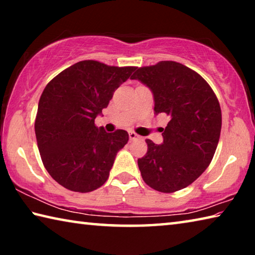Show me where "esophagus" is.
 Instances as JSON below:
<instances>
[{"label": "esophagus", "instance_id": "34e87169", "mask_svg": "<svg viewBox=\"0 0 255 255\" xmlns=\"http://www.w3.org/2000/svg\"><path fill=\"white\" fill-rule=\"evenodd\" d=\"M137 138H139V136H138L135 131H129V139L133 140V139H137Z\"/></svg>", "mask_w": 255, "mask_h": 255}]
</instances>
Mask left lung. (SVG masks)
Masks as SVG:
<instances>
[{
    "instance_id": "left-lung-1",
    "label": "left lung",
    "mask_w": 255,
    "mask_h": 255,
    "mask_svg": "<svg viewBox=\"0 0 255 255\" xmlns=\"http://www.w3.org/2000/svg\"><path fill=\"white\" fill-rule=\"evenodd\" d=\"M131 79L150 89L155 114L169 117L162 145L146 139L147 153L138 158L141 178L164 193L188 187L204 173L217 148L222 129L217 97L197 72L172 60L139 67Z\"/></svg>"
}]
</instances>
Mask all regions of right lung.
<instances>
[{"label": "right lung", "mask_w": 255, "mask_h": 255, "mask_svg": "<svg viewBox=\"0 0 255 255\" xmlns=\"http://www.w3.org/2000/svg\"><path fill=\"white\" fill-rule=\"evenodd\" d=\"M136 67L82 60L60 72L42 92L34 122L38 148L51 178L75 192H90L109 178L128 132L94 124Z\"/></svg>", "instance_id": "1"}]
</instances>
